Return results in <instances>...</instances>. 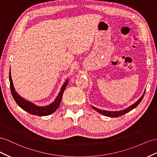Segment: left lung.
Instances as JSON below:
<instances>
[{"label":"left lung","mask_w":157,"mask_h":157,"mask_svg":"<svg viewBox=\"0 0 157 157\" xmlns=\"http://www.w3.org/2000/svg\"><path fill=\"white\" fill-rule=\"evenodd\" d=\"M145 91H144V93H143V95L139 98V100H137L135 103H133V105H132L131 106H128V108L125 109L124 110H118V111H109V110H101V109H97L96 108V107L93 106H91L92 108L96 110L97 113H100L102 115H105L106 116H108V117H111V118H116V117H118V116H122L125 114H126L127 113H128V112L132 110L133 109H135L136 106H138V105L140 103L141 101H142L143 97H144V95H145Z\"/></svg>","instance_id":"1"}]
</instances>
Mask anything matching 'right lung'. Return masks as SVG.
Segmentation results:
<instances>
[{
    "instance_id": "right-lung-1",
    "label": "right lung",
    "mask_w": 157,
    "mask_h": 157,
    "mask_svg": "<svg viewBox=\"0 0 157 157\" xmlns=\"http://www.w3.org/2000/svg\"><path fill=\"white\" fill-rule=\"evenodd\" d=\"M9 80H10V89L12 97L14 98V99L15 100L17 105H18L21 109L24 110L26 112H28V113L39 116H44L52 114L57 110V109L59 107L62 98V95H63V93L69 81L68 79H67L66 80V82L64 83L63 85H62L60 92L55 98V101L51 102V104H49L47 106H37L33 103V102H31L28 100L25 99L23 97H21L19 94L16 91L14 85H13L10 70V72H9Z\"/></svg>"
}]
</instances>
